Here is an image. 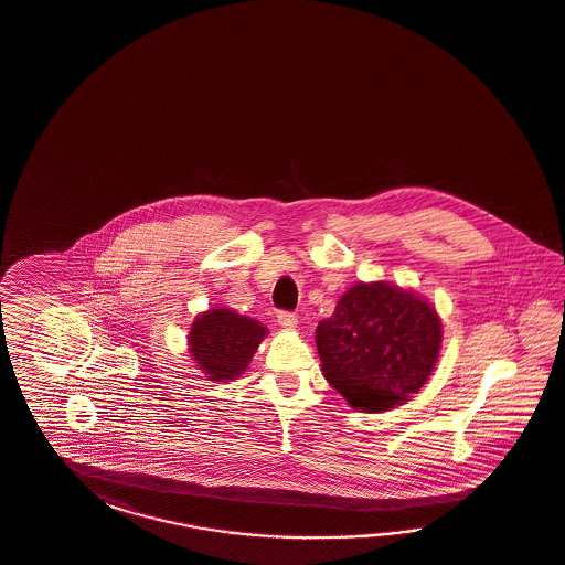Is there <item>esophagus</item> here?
<instances>
[{"label": "esophagus", "instance_id": "34e87169", "mask_svg": "<svg viewBox=\"0 0 565 565\" xmlns=\"http://www.w3.org/2000/svg\"><path fill=\"white\" fill-rule=\"evenodd\" d=\"M276 319H278V326H280V328L295 329L299 326V319H297L295 313H290V311H278Z\"/></svg>", "mask_w": 565, "mask_h": 565}]
</instances>
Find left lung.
Wrapping results in <instances>:
<instances>
[{"label": "left lung", "instance_id": "1", "mask_svg": "<svg viewBox=\"0 0 565 565\" xmlns=\"http://www.w3.org/2000/svg\"><path fill=\"white\" fill-rule=\"evenodd\" d=\"M329 384L354 408L386 411L419 393L434 372L441 321L429 302L386 282H360L317 326Z\"/></svg>", "mask_w": 565, "mask_h": 565}]
</instances>
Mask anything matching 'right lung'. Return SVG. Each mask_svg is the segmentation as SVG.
<instances>
[{
    "mask_svg": "<svg viewBox=\"0 0 565 565\" xmlns=\"http://www.w3.org/2000/svg\"><path fill=\"white\" fill-rule=\"evenodd\" d=\"M264 335L263 323L230 309H211L195 319L189 352L210 381H234L248 367Z\"/></svg>",
    "mask_w": 565,
    "mask_h": 565,
    "instance_id": "add662e5",
    "label": "right lung"
}]
</instances>
